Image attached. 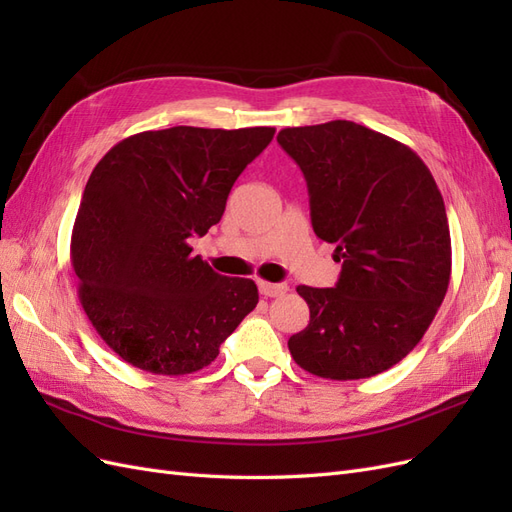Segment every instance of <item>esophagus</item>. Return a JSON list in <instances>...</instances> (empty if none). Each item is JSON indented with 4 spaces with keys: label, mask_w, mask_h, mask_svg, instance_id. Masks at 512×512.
<instances>
[{
    "label": "esophagus",
    "mask_w": 512,
    "mask_h": 512,
    "mask_svg": "<svg viewBox=\"0 0 512 512\" xmlns=\"http://www.w3.org/2000/svg\"><path fill=\"white\" fill-rule=\"evenodd\" d=\"M258 290L262 297H282L288 292V284H271V282H258Z\"/></svg>",
    "instance_id": "1"
}]
</instances>
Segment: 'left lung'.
I'll use <instances>...</instances> for the list:
<instances>
[{
    "label": "left lung",
    "instance_id": "8db88e82",
    "mask_svg": "<svg viewBox=\"0 0 512 512\" xmlns=\"http://www.w3.org/2000/svg\"><path fill=\"white\" fill-rule=\"evenodd\" d=\"M303 170L314 232L335 243V288L299 286L309 324L294 363L329 380L371 378L421 342L451 282V232L425 162L395 138L337 119L284 128Z\"/></svg>",
    "mask_w": 512,
    "mask_h": 512
}]
</instances>
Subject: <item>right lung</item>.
I'll use <instances>...</instances> for the list:
<instances>
[{
	"label": "right lung",
	"mask_w": 512,
	"mask_h": 512,
	"mask_svg": "<svg viewBox=\"0 0 512 512\" xmlns=\"http://www.w3.org/2000/svg\"><path fill=\"white\" fill-rule=\"evenodd\" d=\"M273 134L265 126L149 130L96 164L70 258L89 322L126 363L158 376L194 374L256 307L252 280L215 273L188 241L222 220L232 185Z\"/></svg>",
	"instance_id": "add662e5"
}]
</instances>
